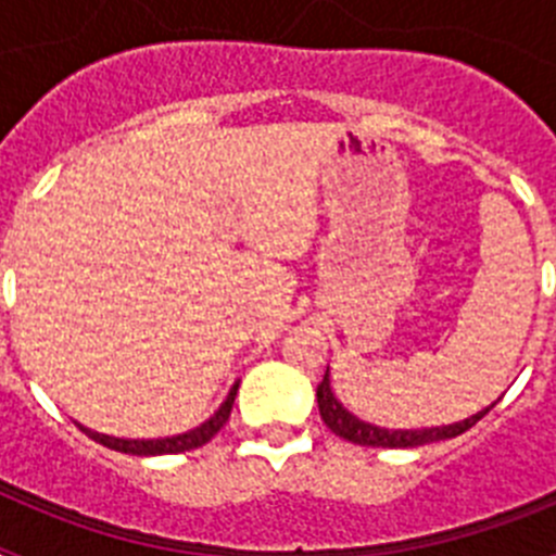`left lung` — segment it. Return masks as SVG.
<instances>
[{
	"label": "left lung",
	"instance_id": "1",
	"mask_svg": "<svg viewBox=\"0 0 556 556\" xmlns=\"http://www.w3.org/2000/svg\"><path fill=\"white\" fill-rule=\"evenodd\" d=\"M498 401H493L490 406H484L481 412H476V415L465 417V420H459V424L431 426V429H384V426L358 420L353 412H348L345 406H342V401H339L331 390V372L328 370H326V376H323L320 384H317V406H320L323 424H326L337 437L348 440V443L372 445V448H417V445L459 437L462 431H468L470 426L479 424L481 417L488 415V412L493 409Z\"/></svg>",
	"mask_w": 556,
	"mask_h": 556
}]
</instances>
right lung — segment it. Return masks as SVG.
Returning <instances> with one entry per match:
<instances>
[{
	"label": "right lung",
	"instance_id": "1",
	"mask_svg": "<svg viewBox=\"0 0 556 556\" xmlns=\"http://www.w3.org/2000/svg\"><path fill=\"white\" fill-rule=\"evenodd\" d=\"M236 390H239V381H236L233 387L228 390V395H225V401L219 404V409L214 412V415L208 417V420H203V424L198 426V429H189L184 431V434H172V437H155V440H127V437H111V434H100V431L88 429V426L77 424L80 426V431H86L94 443L105 445V448L111 451H122V454H132V456H161V454H184V451H191V448H200V445H205L211 440V437L217 434L219 429H223L225 424H228L230 417V409H233V397H236Z\"/></svg>",
	"mask_w": 556,
	"mask_h": 556
}]
</instances>
